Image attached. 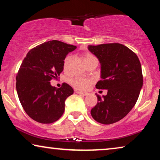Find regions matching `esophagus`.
<instances>
[{
	"label": "esophagus",
	"instance_id": "34e87169",
	"mask_svg": "<svg viewBox=\"0 0 160 160\" xmlns=\"http://www.w3.org/2000/svg\"><path fill=\"white\" fill-rule=\"evenodd\" d=\"M76 93H77L78 95H83V96H86V95H87V93H84V92H78V91H76Z\"/></svg>",
	"mask_w": 160,
	"mask_h": 160
}]
</instances>
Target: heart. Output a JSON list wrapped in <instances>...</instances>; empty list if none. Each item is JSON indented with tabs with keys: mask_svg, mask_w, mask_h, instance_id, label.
Masks as SVG:
<instances>
[{
	"mask_svg": "<svg viewBox=\"0 0 160 160\" xmlns=\"http://www.w3.org/2000/svg\"><path fill=\"white\" fill-rule=\"evenodd\" d=\"M83 59H84V62L85 64H87V63L90 62L92 61L97 60L95 57L92 54L89 53V52H85V53H84V54H83ZM72 60H73V56L72 55H68L65 57L64 61H63V69L65 71L68 70ZM92 82L93 81L90 79V78L79 77V76L73 78L70 80V83H71L72 87L79 91L87 90L89 86L92 84Z\"/></svg>",
	"mask_w": 160,
	"mask_h": 160,
	"instance_id": "heart-1",
	"label": "heart"
}]
</instances>
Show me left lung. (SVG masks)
<instances>
[{
    "label": "left lung",
    "mask_w": 160,
    "mask_h": 160,
    "mask_svg": "<svg viewBox=\"0 0 160 160\" xmlns=\"http://www.w3.org/2000/svg\"><path fill=\"white\" fill-rule=\"evenodd\" d=\"M101 65V80L95 85L107 89L91 110L96 122L115 123L128 115L136 103L143 87L141 65L136 54L121 43H104L88 47Z\"/></svg>",
    "instance_id": "left-lung-1"
}]
</instances>
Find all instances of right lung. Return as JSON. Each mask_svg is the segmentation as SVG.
Listing matches in <instances>:
<instances>
[{"instance_id":"right-lung-1","label":"right lung","mask_w":160,"mask_h":160,"mask_svg":"<svg viewBox=\"0 0 160 160\" xmlns=\"http://www.w3.org/2000/svg\"><path fill=\"white\" fill-rule=\"evenodd\" d=\"M76 47L53 40L30 50L16 77L19 101L26 113L35 121L50 124L58 121L65 111V101L73 93L66 83L60 88L50 81L58 79L63 71V61Z\"/></svg>"}]
</instances>
